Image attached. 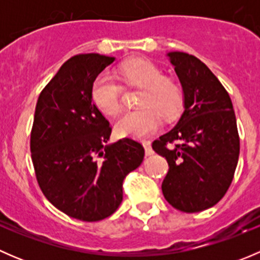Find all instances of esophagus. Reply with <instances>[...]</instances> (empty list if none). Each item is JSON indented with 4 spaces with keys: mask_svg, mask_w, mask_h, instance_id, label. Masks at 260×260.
Masks as SVG:
<instances>
[{
    "mask_svg": "<svg viewBox=\"0 0 260 260\" xmlns=\"http://www.w3.org/2000/svg\"><path fill=\"white\" fill-rule=\"evenodd\" d=\"M143 147H145V152L146 154L148 156V154H152V147H151V143H149V141H143Z\"/></svg>",
    "mask_w": 260,
    "mask_h": 260,
    "instance_id": "esophagus-1",
    "label": "esophagus"
}]
</instances>
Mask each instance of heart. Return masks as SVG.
<instances>
[{
	"mask_svg": "<svg viewBox=\"0 0 260 260\" xmlns=\"http://www.w3.org/2000/svg\"><path fill=\"white\" fill-rule=\"evenodd\" d=\"M123 79L131 85L143 88L138 106L141 109L128 111L115 123V131L122 137L142 138L156 132L164 118L175 117L181 109L183 93L180 84L162 77L156 64L147 59H132L119 67ZM91 99L99 111L114 115L120 111L122 86L113 77L99 74L91 84Z\"/></svg>",
	"mask_w": 260,
	"mask_h": 260,
	"instance_id": "heart-1",
	"label": "heart"
}]
</instances>
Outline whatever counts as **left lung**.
<instances>
[{"label":"left lung","instance_id":"obj_1","mask_svg":"<svg viewBox=\"0 0 260 260\" xmlns=\"http://www.w3.org/2000/svg\"><path fill=\"white\" fill-rule=\"evenodd\" d=\"M169 56L182 85L185 111L152 148L169 164L162 192L170 205L203 211L224 198L234 179L240 151L237 118L226 89L201 60L180 51Z\"/></svg>","mask_w":260,"mask_h":260}]
</instances>
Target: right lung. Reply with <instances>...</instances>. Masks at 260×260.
I'll return each instance as SVG.
<instances>
[{
    "label": "right lung",
    "instance_id": "1",
    "mask_svg": "<svg viewBox=\"0 0 260 260\" xmlns=\"http://www.w3.org/2000/svg\"><path fill=\"white\" fill-rule=\"evenodd\" d=\"M113 56L78 54L61 65L39 95L30 137L36 180L50 203L68 216L99 221L123 199V180L143 161L132 138L111 146L112 127L90 89Z\"/></svg>",
    "mask_w": 260,
    "mask_h": 260
}]
</instances>
